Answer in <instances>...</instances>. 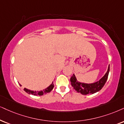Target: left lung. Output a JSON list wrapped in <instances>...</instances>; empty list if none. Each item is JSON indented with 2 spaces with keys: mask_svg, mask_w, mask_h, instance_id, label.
<instances>
[{
  "mask_svg": "<svg viewBox=\"0 0 124 124\" xmlns=\"http://www.w3.org/2000/svg\"><path fill=\"white\" fill-rule=\"evenodd\" d=\"M109 70H110V66L109 65L107 71L105 74L104 76L99 81L95 82L90 83V84L81 82L77 81L76 76L74 75V74H73V76L70 78L71 86L76 91H77V92L82 94L87 95L91 94H93L94 93L99 92L105 84L106 81H107L108 75H109Z\"/></svg>",
  "mask_w": 124,
  "mask_h": 124,
  "instance_id": "1",
  "label": "left lung"
}]
</instances>
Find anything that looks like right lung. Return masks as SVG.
Masks as SVG:
<instances>
[{
    "mask_svg": "<svg viewBox=\"0 0 124 124\" xmlns=\"http://www.w3.org/2000/svg\"><path fill=\"white\" fill-rule=\"evenodd\" d=\"M20 86H21V85L20 84ZM54 84H53V81L51 83V84L49 86H48L47 87H46V89H45L43 90H40V91H33V90H29V89L24 88V90L26 93L30 94H32L34 95H45L46 94L49 93L50 92L51 90H53V89L54 88Z\"/></svg>",
    "mask_w": 124,
    "mask_h": 124,
    "instance_id": "1",
    "label": "right lung"
}]
</instances>
